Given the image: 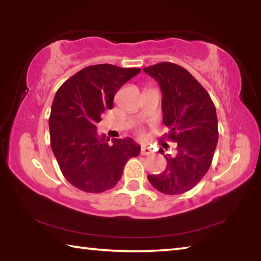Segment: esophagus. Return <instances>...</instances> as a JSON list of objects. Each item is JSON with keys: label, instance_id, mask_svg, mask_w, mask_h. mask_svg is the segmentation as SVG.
I'll return each mask as SVG.
<instances>
[{"label": "esophagus", "instance_id": "obj_1", "mask_svg": "<svg viewBox=\"0 0 261 261\" xmlns=\"http://www.w3.org/2000/svg\"><path fill=\"white\" fill-rule=\"evenodd\" d=\"M140 154H141V155H151L152 149L149 147L144 146V147H141V149H140Z\"/></svg>", "mask_w": 261, "mask_h": 261}]
</instances>
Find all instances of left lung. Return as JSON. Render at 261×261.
<instances>
[{
    "instance_id": "8db88e82",
    "label": "left lung",
    "mask_w": 261,
    "mask_h": 261,
    "mask_svg": "<svg viewBox=\"0 0 261 261\" xmlns=\"http://www.w3.org/2000/svg\"><path fill=\"white\" fill-rule=\"evenodd\" d=\"M144 71L161 87L162 121L169 129L165 137L177 143L175 155L159 149L167 167L147 178L162 193H184L200 182L212 165L219 139L215 106L208 92L180 65L162 62Z\"/></svg>"
}]
</instances>
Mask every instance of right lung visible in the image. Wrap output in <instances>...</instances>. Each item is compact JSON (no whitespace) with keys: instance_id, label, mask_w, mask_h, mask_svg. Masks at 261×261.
<instances>
[{"instance_id":"obj_1","label":"right lung","mask_w":261,"mask_h":261,"mask_svg":"<svg viewBox=\"0 0 261 261\" xmlns=\"http://www.w3.org/2000/svg\"><path fill=\"white\" fill-rule=\"evenodd\" d=\"M140 72L138 68L90 65L74 73L56 92L49 116L50 146L70 184L88 193L114 188L127 160L140 146L131 138L113 139L96 134L106 109H112L117 91Z\"/></svg>"}]
</instances>
